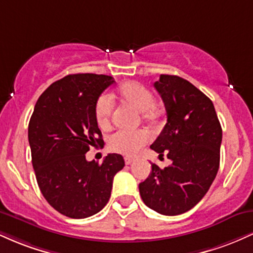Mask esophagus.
<instances>
[{
	"label": "esophagus",
	"mask_w": 253,
	"mask_h": 253,
	"mask_svg": "<svg viewBox=\"0 0 253 253\" xmlns=\"http://www.w3.org/2000/svg\"><path fill=\"white\" fill-rule=\"evenodd\" d=\"M134 161H135V159L132 158V157H125V164H126V165L132 164Z\"/></svg>",
	"instance_id": "34e87169"
}]
</instances>
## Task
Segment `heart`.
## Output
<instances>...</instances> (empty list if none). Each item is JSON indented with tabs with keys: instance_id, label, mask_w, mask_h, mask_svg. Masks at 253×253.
<instances>
[{
	"instance_id": "heart-1",
	"label": "heart",
	"mask_w": 253,
	"mask_h": 253,
	"mask_svg": "<svg viewBox=\"0 0 253 253\" xmlns=\"http://www.w3.org/2000/svg\"><path fill=\"white\" fill-rule=\"evenodd\" d=\"M118 96L124 102L129 103L136 110L144 113L145 118H152L156 114L155 96L146 86L138 82L124 83L118 89ZM113 112L112 98L108 95H102L95 106V118L101 128H106L110 124ZM150 133L145 129L127 130L119 129L108 139L109 149L121 155L132 156L150 141Z\"/></svg>"
}]
</instances>
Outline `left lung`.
<instances>
[{
	"label": "left lung",
	"instance_id": "left-lung-1",
	"mask_svg": "<svg viewBox=\"0 0 253 253\" xmlns=\"http://www.w3.org/2000/svg\"><path fill=\"white\" fill-rule=\"evenodd\" d=\"M168 120L151 149L167 153L172 164L161 169L151 164L150 176L139 184L147 207L163 215H178L202 200L220 164L221 125L205 94L184 78L161 75L155 83Z\"/></svg>",
	"mask_w": 253,
	"mask_h": 253
}]
</instances>
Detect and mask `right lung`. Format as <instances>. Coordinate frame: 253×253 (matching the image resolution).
Listing matches in <instances>:
<instances>
[{
    "label": "right lung",
    "mask_w": 253,
    "mask_h": 253,
    "mask_svg": "<svg viewBox=\"0 0 253 253\" xmlns=\"http://www.w3.org/2000/svg\"><path fill=\"white\" fill-rule=\"evenodd\" d=\"M114 82L106 75H68L40 95L28 125L40 191L54 210L72 219L102 210L109 201L113 178L125 167L118 153H109L101 164L85 159L90 147L103 143L95 106Z\"/></svg>",
    "instance_id": "1"
}]
</instances>
